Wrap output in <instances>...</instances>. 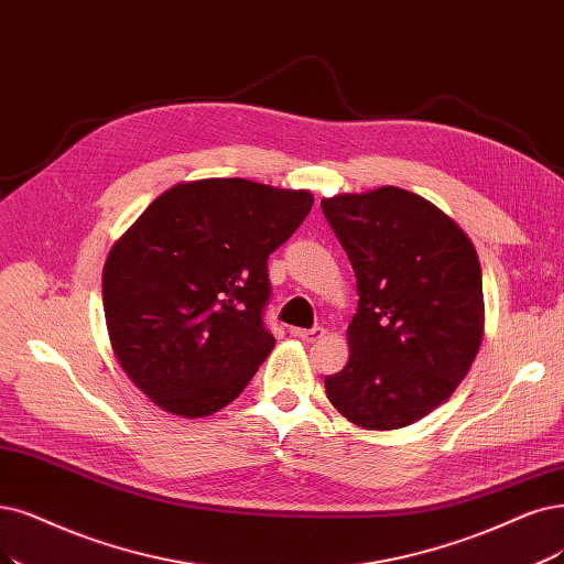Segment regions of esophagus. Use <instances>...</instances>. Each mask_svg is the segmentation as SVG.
<instances>
[{"label": "esophagus", "mask_w": 564, "mask_h": 564, "mask_svg": "<svg viewBox=\"0 0 564 564\" xmlns=\"http://www.w3.org/2000/svg\"><path fill=\"white\" fill-rule=\"evenodd\" d=\"M290 335H293L295 339H302L306 344H314L318 339L325 337V329L323 327H311V329H302V327H293L290 329Z\"/></svg>", "instance_id": "34e87169"}]
</instances>
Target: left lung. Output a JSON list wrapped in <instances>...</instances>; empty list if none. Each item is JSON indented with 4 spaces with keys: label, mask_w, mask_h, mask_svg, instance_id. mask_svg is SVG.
<instances>
[{
    "label": "left lung",
    "mask_w": 564,
    "mask_h": 564,
    "mask_svg": "<svg viewBox=\"0 0 564 564\" xmlns=\"http://www.w3.org/2000/svg\"><path fill=\"white\" fill-rule=\"evenodd\" d=\"M358 281L348 362L329 402L362 430H398L444 404L476 358L486 304L465 229L430 199L383 185L321 202Z\"/></svg>",
    "instance_id": "left-lung-1"
}]
</instances>
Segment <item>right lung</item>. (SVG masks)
Here are the masks:
<instances>
[{
	"label": "right lung",
	"mask_w": 564,
	"mask_h": 564,
	"mask_svg": "<svg viewBox=\"0 0 564 564\" xmlns=\"http://www.w3.org/2000/svg\"><path fill=\"white\" fill-rule=\"evenodd\" d=\"M314 206L246 178L178 183L109 250L101 274L113 356L162 411L204 419L235 402L274 348L267 258Z\"/></svg>",
	"instance_id": "right-lung-1"
}]
</instances>
